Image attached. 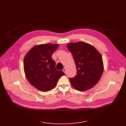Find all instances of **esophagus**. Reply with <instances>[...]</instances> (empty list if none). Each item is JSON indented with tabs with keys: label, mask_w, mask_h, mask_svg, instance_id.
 Segmentation results:
<instances>
[{
	"label": "esophagus",
	"mask_w": 126,
	"mask_h": 126,
	"mask_svg": "<svg viewBox=\"0 0 126 126\" xmlns=\"http://www.w3.org/2000/svg\"><path fill=\"white\" fill-rule=\"evenodd\" d=\"M63 71L64 72V73H66V68L65 67H64L63 69Z\"/></svg>",
	"instance_id": "34e87169"
}]
</instances>
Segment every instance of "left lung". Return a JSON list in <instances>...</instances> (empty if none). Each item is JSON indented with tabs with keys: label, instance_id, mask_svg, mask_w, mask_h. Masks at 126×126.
Wrapping results in <instances>:
<instances>
[{
	"label": "left lung",
	"instance_id": "1",
	"mask_svg": "<svg viewBox=\"0 0 126 126\" xmlns=\"http://www.w3.org/2000/svg\"><path fill=\"white\" fill-rule=\"evenodd\" d=\"M67 47L73 56L77 74L70 78L71 85L78 90H88L97 83L103 72L101 55L93 46L84 42L69 43Z\"/></svg>",
	"mask_w": 126,
	"mask_h": 126
}]
</instances>
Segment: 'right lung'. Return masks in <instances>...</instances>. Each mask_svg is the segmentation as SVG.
<instances>
[{
	"mask_svg": "<svg viewBox=\"0 0 126 126\" xmlns=\"http://www.w3.org/2000/svg\"><path fill=\"white\" fill-rule=\"evenodd\" d=\"M59 44L50 43L33 47L24 57L23 66L26 78L33 86L46 92L54 88L60 78L64 75L56 68L51 55Z\"/></svg>",
	"mask_w": 126,
	"mask_h": 126,
	"instance_id": "add662e5",
	"label": "right lung"
}]
</instances>
